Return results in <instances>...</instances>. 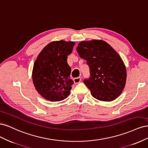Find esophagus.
Here are the masks:
<instances>
[{
	"instance_id": "esophagus-1",
	"label": "esophagus",
	"mask_w": 148,
	"mask_h": 148,
	"mask_svg": "<svg viewBox=\"0 0 148 148\" xmlns=\"http://www.w3.org/2000/svg\"><path fill=\"white\" fill-rule=\"evenodd\" d=\"M81 80H82V78H81V77H77V78H75L74 79H73V81H74V83H79L80 82H81Z\"/></svg>"
}]
</instances>
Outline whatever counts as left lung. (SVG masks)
<instances>
[{"instance_id":"1","label":"left lung","mask_w":148,"mask_h":148,"mask_svg":"<svg viewBox=\"0 0 148 148\" xmlns=\"http://www.w3.org/2000/svg\"><path fill=\"white\" fill-rule=\"evenodd\" d=\"M77 51L89 67L90 77L83 82L92 96L102 101L118 97L127 79L126 68L118 53L108 43L95 39L79 42Z\"/></svg>"}]
</instances>
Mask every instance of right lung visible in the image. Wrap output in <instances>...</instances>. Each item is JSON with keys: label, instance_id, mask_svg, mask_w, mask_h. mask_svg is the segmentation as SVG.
<instances>
[{"label": "right lung", "instance_id": "1", "mask_svg": "<svg viewBox=\"0 0 148 148\" xmlns=\"http://www.w3.org/2000/svg\"><path fill=\"white\" fill-rule=\"evenodd\" d=\"M74 42L63 40L51 42L39 53L32 73L36 91L44 99L52 102L65 99L70 95L71 85V68L67 63Z\"/></svg>", "mask_w": 148, "mask_h": 148}]
</instances>
